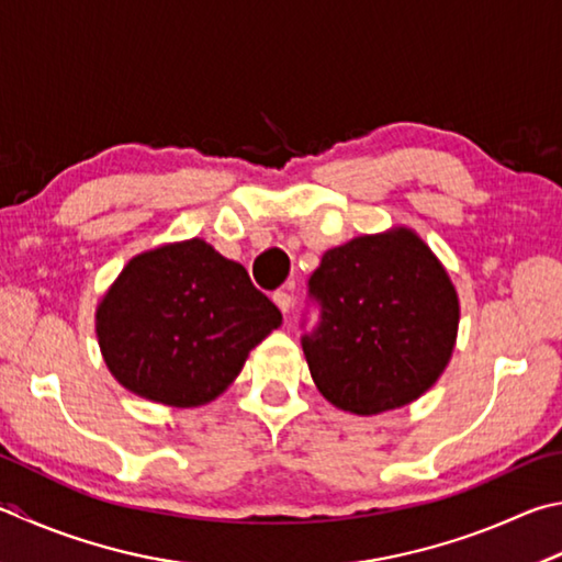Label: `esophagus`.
Returning a JSON list of instances; mask_svg holds the SVG:
<instances>
[{"instance_id": "esophagus-1", "label": "esophagus", "mask_w": 562, "mask_h": 562, "mask_svg": "<svg viewBox=\"0 0 562 562\" xmlns=\"http://www.w3.org/2000/svg\"><path fill=\"white\" fill-rule=\"evenodd\" d=\"M290 290L292 288H282V290H278V292L272 294V300H274V304H278L282 314H290V310H292V294H290Z\"/></svg>"}]
</instances>
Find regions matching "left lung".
<instances>
[{
	"label": "left lung",
	"mask_w": 562,
	"mask_h": 562,
	"mask_svg": "<svg viewBox=\"0 0 562 562\" xmlns=\"http://www.w3.org/2000/svg\"><path fill=\"white\" fill-rule=\"evenodd\" d=\"M319 322L302 334L312 379L331 405L379 415L420 397L457 341L450 274L411 228L324 252L310 278Z\"/></svg>",
	"instance_id": "left-lung-1"
}]
</instances>
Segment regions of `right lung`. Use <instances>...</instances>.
I'll return each mask as SVG.
<instances>
[{
	"instance_id": "right-lung-1",
	"label": "right lung",
	"mask_w": 562,
	"mask_h": 562,
	"mask_svg": "<svg viewBox=\"0 0 562 562\" xmlns=\"http://www.w3.org/2000/svg\"><path fill=\"white\" fill-rule=\"evenodd\" d=\"M280 324L248 270L201 238L132 258L95 314L110 373L135 395L175 407L218 397Z\"/></svg>"
}]
</instances>
